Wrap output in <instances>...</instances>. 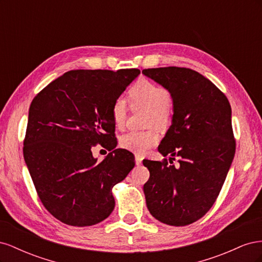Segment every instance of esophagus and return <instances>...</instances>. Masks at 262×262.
<instances>
[{"instance_id":"obj_1","label":"esophagus","mask_w":262,"mask_h":262,"mask_svg":"<svg viewBox=\"0 0 262 262\" xmlns=\"http://www.w3.org/2000/svg\"><path fill=\"white\" fill-rule=\"evenodd\" d=\"M142 160H143V158H142L141 155H136V164L138 166H140L142 164Z\"/></svg>"}]
</instances>
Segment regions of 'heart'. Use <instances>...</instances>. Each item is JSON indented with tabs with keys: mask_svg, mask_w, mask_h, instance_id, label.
I'll return each mask as SVG.
<instances>
[{
	"mask_svg": "<svg viewBox=\"0 0 262 262\" xmlns=\"http://www.w3.org/2000/svg\"><path fill=\"white\" fill-rule=\"evenodd\" d=\"M129 97L134 108L148 109L147 122L149 125L164 126L169 122L171 117L170 94L165 87L146 80H141L130 90ZM126 115L128 112L125 100L123 98L116 99L112 108V116L118 129H121L124 125ZM157 141V134L153 131H131L121 137L120 145L133 153L143 154L153 147Z\"/></svg>",
	"mask_w": 262,
	"mask_h": 262,
	"instance_id": "1",
	"label": "heart"
}]
</instances>
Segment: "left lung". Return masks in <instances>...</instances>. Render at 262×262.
<instances>
[{
    "label": "left lung",
    "mask_w": 262,
    "mask_h": 262,
    "mask_svg": "<svg viewBox=\"0 0 262 262\" xmlns=\"http://www.w3.org/2000/svg\"><path fill=\"white\" fill-rule=\"evenodd\" d=\"M145 76L172 99L171 125L158 152L180 157L144 160L149 179L143 187L149 213L162 223L185 226L201 219L215 202L235 155L232 109L228 99L207 77L193 70L146 69Z\"/></svg>",
    "instance_id": "left-lung-1"
}]
</instances>
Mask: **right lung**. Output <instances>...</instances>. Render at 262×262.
<instances>
[{
	"mask_svg": "<svg viewBox=\"0 0 262 262\" xmlns=\"http://www.w3.org/2000/svg\"><path fill=\"white\" fill-rule=\"evenodd\" d=\"M138 69L74 70L47 85L29 107L24 158L45 208L62 223L91 226L115 208L112 190L134 167L116 148L112 108ZM113 150L101 162L91 146Z\"/></svg>",
	"mask_w": 262,
	"mask_h": 262,
	"instance_id": "right-lung-1",
	"label": "right lung"
}]
</instances>
